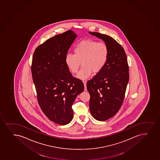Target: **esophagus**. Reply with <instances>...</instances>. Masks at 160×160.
Segmentation results:
<instances>
[{
	"instance_id": "34e87169",
	"label": "esophagus",
	"mask_w": 160,
	"mask_h": 160,
	"mask_svg": "<svg viewBox=\"0 0 160 160\" xmlns=\"http://www.w3.org/2000/svg\"><path fill=\"white\" fill-rule=\"evenodd\" d=\"M83 84H84V90L86 91L87 90V82L86 81H83Z\"/></svg>"
}]
</instances>
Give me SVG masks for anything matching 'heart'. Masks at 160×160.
<instances>
[{
    "label": "heart",
    "instance_id": "obj_1",
    "mask_svg": "<svg viewBox=\"0 0 160 160\" xmlns=\"http://www.w3.org/2000/svg\"><path fill=\"white\" fill-rule=\"evenodd\" d=\"M108 56L109 48L106 43L85 40L76 45L74 54H67L65 62L70 72L73 74L78 72L82 63V67L77 77L84 80L90 77L92 72H100L106 64Z\"/></svg>",
    "mask_w": 160,
    "mask_h": 160
}]
</instances>
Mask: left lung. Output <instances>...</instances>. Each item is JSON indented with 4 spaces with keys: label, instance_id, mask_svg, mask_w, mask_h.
Masks as SVG:
<instances>
[{
    "label": "left lung",
    "instance_id": "8db88e82",
    "mask_svg": "<svg viewBox=\"0 0 160 160\" xmlns=\"http://www.w3.org/2000/svg\"><path fill=\"white\" fill-rule=\"evenodd\" d=\"M89 32L102 39L109 48L104 68L87 82L91 114L104 121L114 116L122 105L129 79V66L124 49L115 40L106 34Z\"/></svg>",
    "mask_w": 160,
    "mask_h": 160
}]
</instances>
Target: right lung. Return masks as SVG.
<instances>
[{
  "mask_svg": "<svg viewBox=\"0 0 160 160\" xmlns=\"http://www.w3.org/2000/svg\"><path fill=\"white\" fill-rule=\"evenodd\" d=\"M77 36L72 30L56 35L37 47L33 55L31 72L38 103L46 116L60 125L72 121V105L84 90L82 81L72 76L65 62Z\"/></svg>",
  "mask_w": 160,
  "mask_h": 160,
  "instance_id": "add662e5",
  "label": "right lung"
}]
</instances>
